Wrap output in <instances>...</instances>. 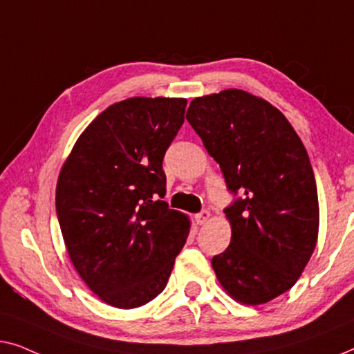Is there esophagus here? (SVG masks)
I'll return each mask as SVG.
<instances>
[{"label": "esophagus", "instance_id": "obj_1", "mask_svg": "<svg viewBox=\"0 0 354 354\" xmlns=\"http://www.w3.org/2000/svg\"><path fill=\"white\" fill-rule=\"evenodd\" d=\"M208 218H210V212L208 210H202L201 213H197L196 215L197 225H205V223L208 221Z\"/></svg>", "mask_w": 354, "mask_h": 354}]
</instances>
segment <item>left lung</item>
Wrapping results in <instances>:
<instances>
[{
  "label": "left lung",
  "instance_id": "left-lung-1",
  "mask_svg": "<svg viewBox=\"0 0 354 354\" xmlns=\"http://www.w3.org/2000/svg\"><path fill=\"white\" fill-rule=\"evenodd\" d=\"M187 122L234 196L231 243L212 258L234 300L263 305L295 286L319 231L317 187L301 139L281 111L242 89L192 99Z\"/></svg>",
  "mask_w": 354,
  "mask_h": 354
}]
</instances>
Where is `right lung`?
<instances>
[{"instance_id":"1","label":"right lung","mask_w":354,"mask_h":354,"mask_svg":"<svg viewBox=\"0 0 354 354\" xmlns=\"http://www.w3.org/2000/svg\"><path fill=\"white\" fill-rule=\"evenodd\" d=\"M183 97H129L80 134L59 173L56 212L84 283L122 310L153 300L186 243L189 218L168 208L162 162L184 123Z\"/></svg>"}]
</instances>
